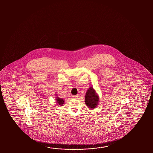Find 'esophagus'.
Segmentation results:
<instances>
[{
    "label": "esophagus",
    "mask_w": 153,
    "mask_h": 153,
    "mask_svg": "<svg viewBox=\"0 0 153 153\" xmlns=\"http://www.w3.org/2000/svg\"><path fill=\"white\" fill-rule=\"evenodd\" d=\"M78 97L79 96H78V95H74V96H73V97L74 98H75V99L78 98Z\"/></svg>",
    "instance_id": "esophagus-1"
}]
</instances>
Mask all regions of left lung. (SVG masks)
Returning a JSON list of instances; mask_svg holds the SVG:
<instances>
[{
  "label": "left lung",
  "instance_id": "left-lung-1",
  "mask_svg": "<svg viewBox=\"0 0 153 153\" xmlns=\"http://www.w3.org/2000/svg\"><path fill=\"white\" fill-rule=\"evenodd\" d=\"M85 99V104L91 109L95 108L99 101L98 96L96 95V92L92 87L89 88L86 92Z\"/></svg>",
  "mask_w": 153,
  "mask_h": 153
}]
</instances>
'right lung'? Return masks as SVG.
<instances>
[{"label": "right lung", "instance_id": "1", "mask_svg": "<svg viewBox=\"0 0 153 153\" xmlns=\"http://www.w3.org/2000/svg\"><path fill=\"white\" fill-rule=\"evenodd\" d=\"M56 101H57V103L59 105H62L64 104V102H65V101H63L62 98H60L59 97H56Z\"/></svg>", "mask_w": 153, "mask_h": 153}]
</instances>
